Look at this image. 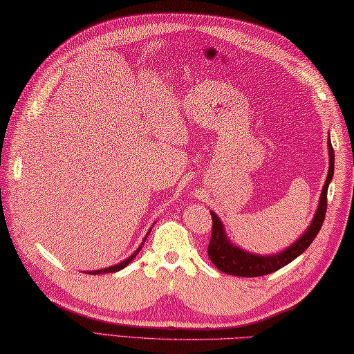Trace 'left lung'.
<instances>
[{"label": "left lung", "mask_w": 354, "mask_h": 354, "mask_svg": "<svg viewBox=\"0 0 354 354\" xmlns=\"http://www.w3.org/2000/svg\"><path fill=\"white\" fill-rule=\"evenodd\" d=\"M327 147L330 158L328 173L324 187H322L317 212H315L309 228L297 239L295 243L286 248L284 251L270 255H257L242 250V248L234 245L228 239L219 216L214 212H209L213 217V231L212 240H209L208 245V257L217 269H221L225 274L237 277H261L266 274H272L280 268L289 265L292 260H295L298 255H301L307 248H309V245L313 242L315 237H317L319 232L322 222H324L327 209V190L335 173V152L330 138L327 141Z\"/></svg>", "instance_id": "1"}]
</instances>
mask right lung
Listing matches in <instances>:
<instances>
[{
  "label": "right lung",
  "mask_w": 354,
  "mask_h": 354,
  "mask_svg": "<svg viewBox=\"0 0 354 354\" xmlns=\"http://www.w3.org/2000/svg\"><path fill=\"white\" fill-rule=\"evenodd\" d=\"M149 232H150V230H149ZM149 232L146 234V237H145V240L147 239V236H149ZM145 240H142L141 242V245L137 248V251H135L133 254H131L129 257H127L126 260H123V261H120V263H117V265H114V266H109V268H104V269H97V270H86V274H93V275H97V274H108V272H117V270H122L123 268H126L127 265H129V263L137 257V254L140 252V250L142 248V245H145Z\"/></svg>",
  "instance_id": "add662e5"
}]
</instances>
